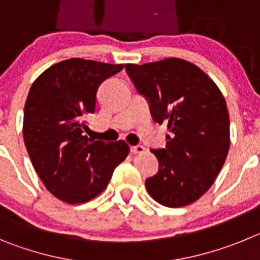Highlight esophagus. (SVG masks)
Returning <instances> with one entry per match:
<instances>
[{
    "instance_id": "34e87169",
    "label": "esophagus",
    "mask_w": 260,
    "mask_h": 260,
    "mask_svg": "<svg viewBox=\"0 0 260 260\" xmlns=\"http://www.w3.org/2000/svg\"><path fill=\"white\" fill-rule=\"evenodd\" d=\"M144 151H146V148H144L143 146H141V144L130 147V152L132 153H143Z\"/></svg>"
}]
</instances>
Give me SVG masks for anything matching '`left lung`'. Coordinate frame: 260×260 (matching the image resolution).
Returning <instances> with one entry per match:
<instances>
[{"instance_id":"8db88e82","label":"left lung","mask_w":260,"mask_h":260,"mask_svg":"<svg viewBox=\"0 0 260 260\" xmlns=\"http://www.w3.org/2000/svg\"><path fill=\"white\" fill-rule=\"evenodd\" d=\"M126 73L147 99L153 121L169 130L165 148L151 150L158 171L146 180L147 191L167 207L194 203L215 182L228 155L224 96L206 73L185 59L127 63Z\"/></svg>"}]
</instances>
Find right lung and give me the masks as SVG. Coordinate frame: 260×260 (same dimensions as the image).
Returning a JSON list of instances; mask_svg holds the SVG:
<instances>
[{
  "mask_svg": "<svg viewBox=\"0 0 260 260\" xmlns=\"http://www.w3.org/2000/svg\"><path fill=\"white\" fill-rule=\"evenodd\" d=\"M91 59L50 66L32 83L24 105L23 138L36 173L59 201L84 203L98 197L128 155L123 141H93L84 119L95 113L96 92L122 70Z\"/></svg>",
  "mask_w": 260,
  "mask_h": 260,
  "instance_id": "add662e5",
  "label": "right lung"
}]
</instances>
